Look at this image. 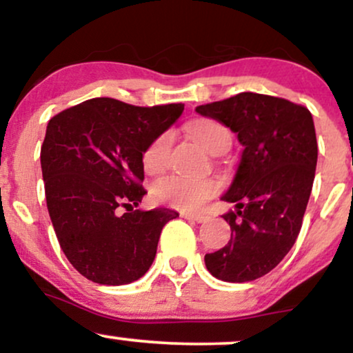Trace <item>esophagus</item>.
Masks as SVG:
<instances>
[{
  "label": "esophagus",
  "mask_w": 353,
  "mask_h": 353,
  "mask_svg": "<svg viewBox=\"0 0 353 353\" xmlns=\"http://www.w3.org/2000/svg\"><path fill=\"white\" fill-rule=\"evenodd\" d=\"M182 217L184 219H190V221H196V222H205L209 221L208 216H204V214H182Z\"/></svg>",
  "instance_id": "1"
}]
</instances>
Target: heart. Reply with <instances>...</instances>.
<instances>
[{"label":"heart","instance_id":"heart-1","mask_svg":"<svg viewBox=\"0 0 353 353\" xmlns=\"http://www.w3.org/2000/svg\"><path fill=\"white\" fill-rule=\"evenodd\" d=\"M190 136L202 148L214 152L219 145L230 144V132L224 124L212 119H196L188 125ZM171 132H163L149 143L143 154V165L149 174H157L168 165L171 152ZM219 184L214 179H189L182 176H165L152 184L151 194L157 204L177 210H197L217 194Z\"/></svg>","mask_w":353,"mask_h":353}]
</instances>
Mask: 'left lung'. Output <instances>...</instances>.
I'll list each match as a JSON object with an SVG mask.
<instances>
[{
  "label": "left lung",
  "instance_id": "8db88e82",
  "mask_svg": "<svg viewBox=\"0 0 353 353\" xmlns=\"http://www.w3.org/2000/svg\"><path fill=\"white\" fill-rule=\"evenodd\" d=\"M196 111L232 129L244 145L236 179L222 199L230 241L205 254V267L224 282H250L269 274L292 249L302 228L317 165L310 111L275 96L241 92Z\"/></svg>",
  "mask_w": 353,
  "mask_h": 353
}]
</instances>
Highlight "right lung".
Masks as SVG:
<instances>
[{
    "label": "right lung",
    "instance_id": "add662e5",
    "mask_svg": "<svg viewBox=\"0 0 353 353\" xmlns=\"http://www.w3.org/2000/svg\"><path fill=\"white\" fill-rule=\"evenodd\" d=\"M182 111V103L143 108L94 98L48 123L41 145L48 212L64 255L89 281L124 285L143 277L161 230L179 216L134 208L145 194V148Z\"/></svg>",
    "mask_w": 353,
    "mask_h": 353
}]
</instances>
